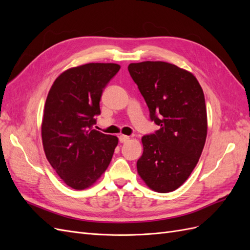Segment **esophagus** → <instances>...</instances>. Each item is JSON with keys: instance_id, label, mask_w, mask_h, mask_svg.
<instances>
[{"instance_id": "1", "label": "esophagus", "mask_w": 250, "mask_h": 250, "mask_svg": "<svg viewBox=\"0 0 250 250\" xmlns=\"http://www.w3.org/2000/svg\"><path fill=\"white\" fill-rule=\"evenodd\" d=\"M119 141H120V143H126L127 141H129V137H127V135H124V134H121L119 137Z\"/></svg>"}]
</instances>
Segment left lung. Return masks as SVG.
<instances>
[{
	"instance_id": "1",
	"label": "left lung",
	"mask_w": 250,
	"mask_h": 250,
	"mask_svg": "<svg viewBox=\"0 0 250 250\" xmlns=\"http://www.w3.org/2000/svg\"><path fill=\"white\" fill-rule=\"evenodd\" d=\"M128 71L160 126L142 138L138 172L153 191L172 192L191 175L206 144L203 90L193 74L168 62L130 63Z\"/></svg>"
}]
</instances>
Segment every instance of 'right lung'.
Returning <instances> with one entry per match:
<instances>
[{"mask_svg":"<svg viewBox=\"0 0 250 250\" xmlns=\"http://www.w3.org/2000/svg\"><path fill=\"white\" fill-rule=\"evenodd\" d=\"M116 63H87L56 78L42 124L44 153L65 185L83 190L107 169L118 138L94 129L104 88L120 70Z\"/></svg>","mask_w":250,"mask_h":250,"instance_id":"add662e5","label":"right lung"}]
</instances>
